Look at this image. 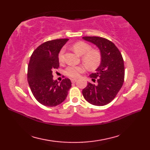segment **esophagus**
Returning <instances> with one entry per match:
<instances>
[{
	"mask_svg": "<svg viewBox=\"0 0 150 150\" xmlns=\"http://www.w3.org/2000/svg\"><path fill=\"white\" fill-rule=\"evenodd\" d=\"M77 79H71V80L72 83H75V82H77Z\"/></svg>",
	"mask_w": 150,
	"mask_h": 150,
	"instance_id": "34e87169",
	"label": "esophagus"
}]
</instances>
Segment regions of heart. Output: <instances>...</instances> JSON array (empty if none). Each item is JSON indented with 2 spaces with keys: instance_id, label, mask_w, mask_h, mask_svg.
Wrapping results in <instances>:
<instances>
[{
  "instance_id": "obj_1",
  "label": "heart",
  "mask_w": 150,
  "mask_h": 150,
  "mask_svg": "<svg viewBox=\"0 0 150 150\" xmlns=\"http://www.w3.org/2000/svg\"><path fill=\"white\" fill-rule=\"evenodd\" d=\"M73 48L79 55H82V62L88 68L95 69L100 64L101 61V54L100 52L97 50H91V46L90 44L84 42H78L73 46ZM65 50L64 47H62L59 53L58 59L60 63H62L64 60ZM84 71L85 68L84 66L70 65L66 68L65 73L69 77L77 78Z\"/></svg>"
}]
</instances>
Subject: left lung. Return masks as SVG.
Wrapping results in <instances>:
<instances>
[{"label": "left lung", "instance_id": "1", "mask_svg": "<svg viewBox=\"0 0 150 150\" xmlns=\"http://www.w3.org/2000/svg\"><path fill=\"white\" fill-rule=\"evenodd\" d=\"M82 39L96 45L100 50V66L90 77L97 84L88 82L82 95L89 103L102 106L112 101L122 88L124 80L122 56L115 44L105 38L83 37Z\"/></svg>", "mask_w": 150, "mask_h": 150}]
</instances>
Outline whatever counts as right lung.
<instances>
[{
	"instance_id": "add662e5",
	"label": "right lung",
	"mask_w": 150,
	"mask_h": 150,
	"mask_svg": "<svg viewBox=\"0 0 150 150\" xmlns=\"http://www.w3.org/2000/svg\"><path fill=\"white\" fill-rule=\"evenodd\" d=\"M68 39L49 40L37 47L30 57L28 66V82L36 100L46 106L53 107L66 99L71 86L64 79L59 83L53 79V71L58 69V55Z\"/></svg>"
}]
</instances>
